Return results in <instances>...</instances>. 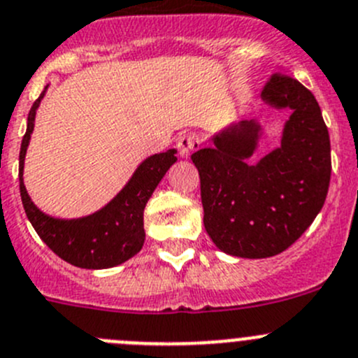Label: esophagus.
<instances>
[{
  "label": "esophagus",
  "mask_w": 358,
  "mask_h": 358,
  "mask_svg": "<svg viewBox=\"0 0 358 358\" xmlns=\"http://www.w3.org/2000/svg\"><path fill=\"white\" fill-rule=\"evenodd\" d=\"M199 146H201V139H199V136H196V134H185V136H182V138L178 139L180 157L187 159V157H190V153L199 150Z\"/></svg>",
  "instance_id": "1"
}]
</instances>
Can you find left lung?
<instances>
[{
  "instance_id": "obj_1",
  "label": "left lung",
  "mask_w": 358,
  "mask_h": 358,
  "mask_svg": "<svg viewBox=\"0 0 358 358\" xmlns=\"http://www.w3.org/2000/svg\"><path fill=\"white\" fill-rule=\"evenodd\" d=\"M262 100L292 113L279 146L259 155L265 125L240 120L190 157L201 180L206 233L236 258H270L295 243L322 210L332 171L329 130L315 95L275 70Z\"/></svg>"
}]
</instances>
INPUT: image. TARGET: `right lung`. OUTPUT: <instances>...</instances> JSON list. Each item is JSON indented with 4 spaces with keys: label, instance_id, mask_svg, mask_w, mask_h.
<instances>
[{
    "label": "right lung",
    "instance_id": "right-lung-1",
    "mask_svg": "<svg viewBox=\"0 0 358 358\" xmlns=\"http://www.w3.org/2000/svg\"><path fill=\"white\" fill-rule=\"evenodd\" d=\"M49 86L29 109L28 127L19 153V189L29 222L49 249L79 268H111L129 262L145 243L143 212L160 180L176 162V150L150 155L139 164L129 182L102 208L78 219H59L42 212L29 198L24 185V159L35 129V116Z\"/></svg>",
    "mask_w": 358,
    "mask_h": 358
}]
</instances>
